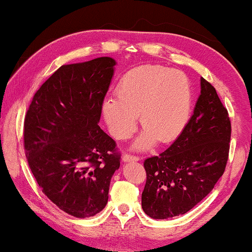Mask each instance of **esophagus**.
Masks as SVG:
<instances>
[{"label":"esophagus","mask_w":252,"mask_h":252,"mask_svg":"<svg viewBox=\"0 0 252 252\" xmlns=\"http://www.w3.org/2000/svg\"><path fill=\"white\" fill-rule=\"evenodd\" d=\"M140 159L139 156H134L130 154H124L123 155V160L124 161H137Z\"/></svg>","instance_id":"esophagus-1"}]
</instances>
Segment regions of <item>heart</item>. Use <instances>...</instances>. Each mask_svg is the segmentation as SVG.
I'll use <instances>...</instances> for the list:
<instances>
[{"label":"heart","instance_id":"obj_1","mask_svg":"<svg viewBox=\"0 0 252 252\" xmlns=\"http://www.w3.org/2000/svg\"><path fill=\"white\" fill-rule=\"evenodd\" d=\"M194 93L190 80L180 71L146 64L130 68L120 78L116 98L106 97L102 113L116 139L129 137L136 128V117L146 132L135 142L140 150L156 140L168 143L178 139L190 119Z\"/></svg>","mask_w":252,"mask_h":252}]
</instances>
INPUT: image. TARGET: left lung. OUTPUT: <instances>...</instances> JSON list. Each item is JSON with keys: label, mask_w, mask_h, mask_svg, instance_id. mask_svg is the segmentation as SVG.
<instances>
[{"label": "left lung", "mask_w": 252, "mask_h": 252, "mask_svg": "<svg viewBox=\"0 0 252 252\" xmlns=\"http://www.w3.org/2000/svg\"><path fill=\"white\" fill-rule=\"evenodd\" d=\"M232 125L216 88L201 79V95L181 135L159 156L143 161L142 209L154 219L187 213L225 172Z\"/></svg>", "instance_id": "1"}]
</instances>
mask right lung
Masks as SVG:
<instances>
[{"instance_id": "right-lung-1", "label": "right lung", "mask_w": 252, "mask_h": 252, "mask_svg": "<svg viewBox=\"0 0 252 252\" xmlns=\"http://www.w3.org/2000/svg\"><path fill=\"white\" fill-rule=\"evenodd\" d=\"M115 60L63 65L34 94L24 120V149L41 190L77 218L102 211L120 166L116 141L98 126Z\"/></svg>"}]
</instances>
